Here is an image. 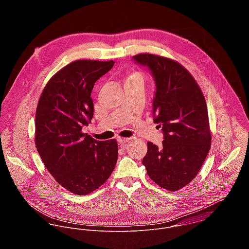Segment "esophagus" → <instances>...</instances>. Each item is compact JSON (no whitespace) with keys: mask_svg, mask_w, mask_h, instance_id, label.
<instances>
[{"mask_svg":"<svg viewBox=\"0 0 249 249\" xmlns=\"http://www.w3.org/2000/svg\"><path fill=\"white\" fill-rule=\"evenodd\" d=\"M130 140V138H118V142L120 144H124L125 142H128Z\"/></svg>","mask_w":249,"mask_h":249,"instance_id":"esophagus-1","label":"esophagus"}]
</instances>
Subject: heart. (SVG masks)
Listing matches in <instances>:
<instances>
[{
    "label": "heart",
    "mask_w": 249,
    "mask_h": 249,
    "mask_svg": "<svg viewBox=\"0 0 249 249\" xmlns=\"http://www.w3.org/2000/svg\"><path fill=\"white\" fill-rule=\"evenodd\" d=\"M127 78H138V79L144 80V75H143V73L141 72V71H134Z\"/></svg>",
    "instance_id": "heart-1"
}]
</instances>
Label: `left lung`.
<instances>
[{"label":"left lung","mask_w":249,"mask_h":249,"mask_svg":"<svg viewBox=\"0 0 249 249\" xmlns=\"http://www.w3.org/2000/svg\"><path fill=\"white\" fill-rule=\"evenodd\" d=\"M133 58L155 78L153 122L164 133L161 147L147 142L142 165L158 186L176 192L197 176L210 150L206 101L194 76L178 61L147 53Z\"/></svg>","instance_id":"obj_1"}]
</instances>
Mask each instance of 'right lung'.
I'll use <instances>...</instances> for the list:
<instances>
[{"label": "right lung", "instance_id": "1", "mask_svg": "<svg viewBox=\"0 0 249 249\" xmlns=\"http://www.w3.org/2000/svg\"><path fill=\"white\" fill-rule=\"evenodd\" d=\"M113 65V60L71 62L50 78L38 101L37 151L55 181L77 196L100 188L117 163L115 139L97 141L82 131L94 115V84Z\"/></svg>", "mask_w": 249, "mask_h": 249}]
</instances>
